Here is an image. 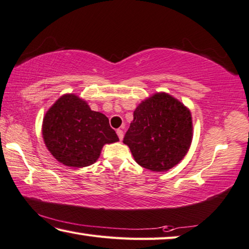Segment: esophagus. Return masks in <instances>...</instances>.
<instances>
[{
    "instance_id": "esophagus-1",
    "label": "esophagus",
    "mask_w": 249,
    "mask_h": 249,
    "mask_svg": "<svg viewBox=\"0 0 249 249\" xmlns=\"http://www.w3.org/2000/svg\"><path fill=\"white\" fill-rule=\"evenodd\" d=\"M116 134H117V136H119L120 140L123 139V137H124V132H123V130H122V129H117V130H116Z\"/></svg>"
}]
</instances>
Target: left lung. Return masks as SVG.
I'll return each instance as SVG.
<instances>
[{
  "label": "left lung",
  "instance_id": "left-lung-1",
  "mask_svg": "<svg viewBox=\"0 0 249 249\" xmlns=\"http://www.w3.org/2000/svg\"><path fill=\"white\" fill-rule=\"evenodd\" d=\"M193 140L192 113L166 92H156L139 103L125 134L135 161L153 172H165L186 156Z\"/></svg>",
  "mask_w": 249,
  "mask_h": 249
}]
</instances>
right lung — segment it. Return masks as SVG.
<instances>
[{"mask_svg": "<svg viewBox=\"0 0 249 249\" xmlns=\"http://www.w3.org/2000/svg\"><path fill=\"white\" fill-rule=\"evenodd\" d=\"M42 137L51 155L71 168L93 164L105 144L119 142L109 119L74 93L63 94L47 111Z\"/></svg>", "mask_w": 249, "mask_h": 249, "instance_id": "add662e5", "label": "right lung"}]
</instances>
